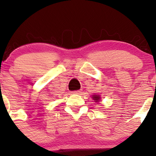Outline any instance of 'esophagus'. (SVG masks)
<instances>
[{
  "mask_svg": "<svg viewBox=\"0 0 156 156\" xmlns=\"http://www.w3.org/2000/svg\"><path fill=\"white\" fill-rule=\"evenodd\" d=\"M82 92L81 89H80V90H76V91H73V94H80V93Z\"/></svg>",
  "mask_w": 156,
  "mask_h": 156,
  "instance_id": "obj_1",
  "label": "esophagus"
}]
</instances>
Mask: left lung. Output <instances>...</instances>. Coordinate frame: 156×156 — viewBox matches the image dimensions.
<instances>
[{"label": "left lung", "instance_id": "8db88e82", "mask_svg": "<svg viewBox=\"0 0 156 156\" xmlns=\"http://www.w3.org/2000/svg\"><path fill=\"white\" fill-rule=\"evenodd\" d=\"M92 97H93L92 98L94 100V101H95V102H98V101H99V100L101 99L100 96L99 95H96V94H94V95H93Z\"/></svg>", "mask_w": 156, "mask_h": 156}]
</instances>
